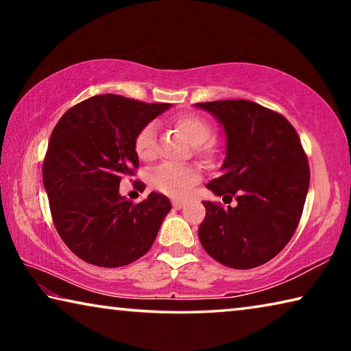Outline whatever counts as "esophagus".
<instances>
[{
	"instance_id": "esophagus-1",
	"label": "esophagus",
	"mask_w": 351,
	"mask_h": 351,
	"mask_svg": "<svg viewBox=\"0 0 351 351\" xmlns=\"http://www.w3.org/2000/svg\"><path fill=\"white\" fill-rule=\"evenodd\" d=\"M171 206H173L175 209H181V207H184V203L180 199H173V201H171Z\"/></svg>"
}]
</instances>
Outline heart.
<instances>
[{
    "label": "heart",
    "mask_w": 351,
    "mask_h": 351,
    "mask_svg": "<svg viewBox=\"0 0 351 351\" xmlns=\"http://www.w3.org/2000/svg\"><path fill=\"white\" fill-rule=\"evenodd\" d=\"M176 128H180L184 136L195 145V152L204 161H209L215 156V145L209 139L212 138L210 122L203 116L193 114V112H182L173 119ZM156 123L148 122L134 136V153L144 162H150L158 156V142H156ZM201 178L199 169L195 165H173L162 164L154 169L148 181L150 186L171 198H184L192 192L195 184H198Z\"/></svg>",
    "instance_id": "b5f03b06"
}]
</instances>
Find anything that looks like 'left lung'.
Instances as JSON below:
<instances>
[{
  "mask_svg": "<svg viewBox=\"0 0 351 351\" xmlns=\"http://www.w3.org/2000/svg\"><path fill=\"white\" fill-rule=\"evenodd\" d=\"M224 127L223 173L207 184L235 207L203 201L198 237L218 263L251 269L288 245L300 221L310 187V165L287 117L251 100L197 104Z\"/></svg>",
  "mask_w": 351,
  "mask_h": 351,
  "instance_id": "obj_1",
  "label": "left lung"
}]
</instances>
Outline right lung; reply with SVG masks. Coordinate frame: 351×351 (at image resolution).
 <instances>
[{"label": "right lung", "instance_id": "right-lung-1", "mask_svg": "<svg viewBox=\"0 0 351 351\" xmlns=\"http://www.w3.org/2000/svg\"><path fill=\"white\" fill-rule=\"evenodd\" d=\"M169 108L100 94L69 108L52 130L43 161L52 221L64 245L86 263L125 266L156 239L171 209L169 198L152 192L134 204L119 195V184L139 167L136 133Z\"/></svg>", "mask_w": 351, "mask_h": 351}]
</instances>
